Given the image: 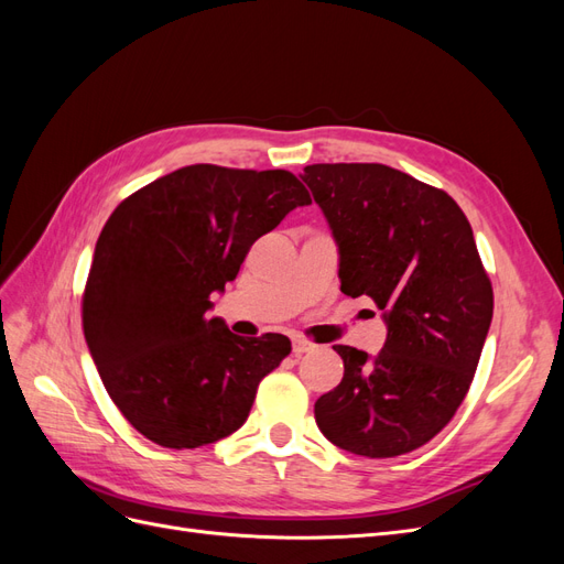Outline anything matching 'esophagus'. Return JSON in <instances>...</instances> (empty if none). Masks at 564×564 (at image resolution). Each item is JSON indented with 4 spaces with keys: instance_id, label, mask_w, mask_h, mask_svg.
<instances>
[{
    "instance_id": "1",
    "label": "esophagus",
    "mask_w": 564,
    "mask_h": 564,
    "mask_svg": "<svg viewBox=\"0 0 564 564\" xmlns=\"http://www.w3.org/2000/svg\"><path fill=\"white\" fill-rule=\"evenodd\" d=\"M317 346L313 344V340H305V338H301V336H296L294 340H292V350H294V355H303V352H311V350H315Z\"/></svg>"
}]
</instances>
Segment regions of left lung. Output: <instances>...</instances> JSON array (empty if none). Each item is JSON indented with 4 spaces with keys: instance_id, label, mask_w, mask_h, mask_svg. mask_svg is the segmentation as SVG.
<instances>
[{
    "instance_id": "1",
    "label": "left lung",
    "mask_w": 564,
    "mask_h": 564,
    "mask_svg": "<svg viewBox=\"0 0 564 564\" xmlns=\"http://www.w3.org/2000/svg\"><path fill=\"white\" fill-rule=\"evenodd\" d=\"M301 178L338 247L346 296L383 311L377 357L334 346L344 379L315 402L336 447L390 458L433 440L464 402L494 313L491 282L458 204L386 164H311Z\"/></svg>"
}]
</instances>
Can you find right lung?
Returning a JSON list of instances; mask_svg holds the SVG:
<instances>
[{
  "label": "right lung",
  "instance_id": "obj_1",
  "mask_svg": "<svg viewBox=\"0 0 564 564\" xmlns=\"http://www.w3.org/2000/svg\"><path fill=\"white\" fill-rule=\"evenodd\" d=\"M305 204L284 169L191 164L135 191L100 230L84 338L119 412L155 445L195 449L235 433L292 352L282 334L242 338L207 311L251 245Z\"/></svg>",
  "mask_w": 564,
  "mask_h": 564
}]
</instances>
